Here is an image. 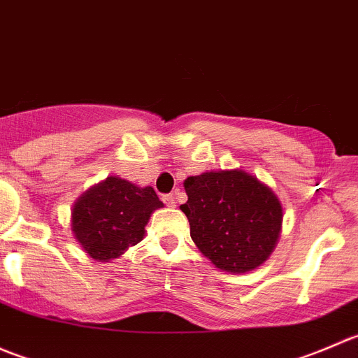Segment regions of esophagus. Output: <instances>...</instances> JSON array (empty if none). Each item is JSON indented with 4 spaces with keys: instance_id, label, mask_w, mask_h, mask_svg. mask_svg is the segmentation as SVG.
Wrapping results in <instances>:
<instances>
[{
    "instance_id": "esophagus-1",
    "label": "esophagus",
    "mask_w": 358,
    "mask_h": 358,
    "mask_svg": "<svg viewBox=\"0 0 358 358\" xmlns=\"http://www.w3.org/2000/svg\"><path fill=\"white\" fill-rule=\"evenodd\" d=\"M162 201H164L166 206H175V194H166V196H162Z\"/></svg>"
}]
</instances>
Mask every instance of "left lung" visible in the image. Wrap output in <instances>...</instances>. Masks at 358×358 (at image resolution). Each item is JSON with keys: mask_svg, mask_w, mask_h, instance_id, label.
Here are the masks:
<instances>
[{"mask_svg": "<svg viewBox=\"0 0 358 358\" xmlns=\"http://www.w3.org/2000/svg\"><path fill=\"white\" fill-rule=\"evenodd\" d=\"M183 187L190 237L213 265L244 273L268 259L284 216L272 189L241 169L189 176Z\"/></svg>", "mask_w": 358, "mask_h": 358, "instance_id": "obj_1", "label": "left lung"}]
</instances>
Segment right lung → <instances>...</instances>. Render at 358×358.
Returning a JSON list of instances; mask_svg holds the SVG:
<instances>
[{
  "instance_id": "1",
  "label": "right lung",
  "mask_w": 358,
  "mask_h": 358,
  "mask_svg": "<svg viewBox=\"0 0 358 358\" xmlns=\"http://www.w3.org/2000/svg\"><path fill=\"white\" fill-rule=\"evenodd\" d=\"M162 206L152 187L109 176L76 201L71 229L93 259L110 262L143 239L150 215Z\"/></svg>"
}]
</instances>
